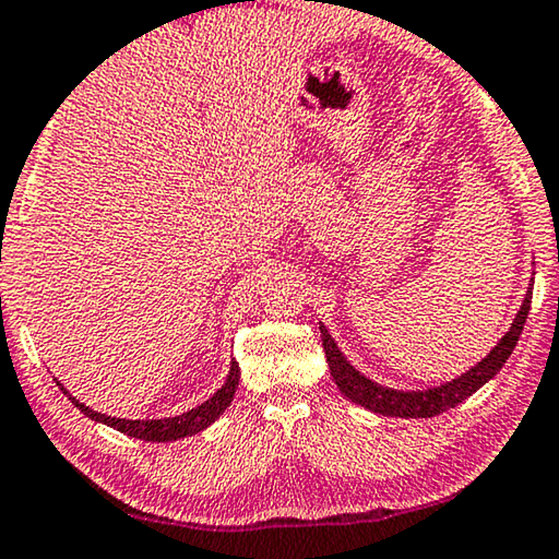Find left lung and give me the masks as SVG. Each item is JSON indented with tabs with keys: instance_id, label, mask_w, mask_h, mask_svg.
I'll return each instance as SVG.
<instances>
[{
	"instance_id": "obj_1",
	"label": "left lung",
	"mask_w": 559,
	"mask_h": 559,
	"mask_svg": "<svg viewBox=\"0 0 559 559\" xmlns=\"http://www.w3.org/2000/svg\"><path fill=\"white\" fill-rule=\"evenodd\" d=\"M530 299H533V287L527 289L523 299V307L515 314V322L510 324V332L502 336L498 346H492L486 359L478 361L459 379L441 383V386L426 389V391H396L389 386H381V383L366 379L361 371H356L354 366L346 361V356L340 352V346L332 340V334L326 332L324 324L322 329V344L326 354L329 371L336 381V386L344 393L346 399H352L354 404L373 411V414L381 416H393V418H433L443 414L448 408H455L463 404L465 399L473 396L483 383H488L496 373L502 369V364L508 361V356L515 349V344L523 334L525 319L530 312Z\"/></svg>"
}]
</instances>
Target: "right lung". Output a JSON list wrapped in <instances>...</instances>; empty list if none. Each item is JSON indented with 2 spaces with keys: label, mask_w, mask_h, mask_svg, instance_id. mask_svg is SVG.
I'll return each mask as SVG.
<instances>
[{
  "label": "right lung",
  "mask_w": 559,
  "mask_h": 559,
  "mask_svg": "<svg viewBox=\"0 0 559 559\" xmlns=\"http://www.w3.org/2000/svg\"><path fill=\"white\" fill-rule=\"evenodd\" d=\"M237 381H240V366L237 361L230 364V373H227V379L223 386H219L213 396H210L205 404H200L195 408L186 411V414L180 416H173V418H158V420H128V418H111L106 414H98V411L88 408L81 404L71 396V393L61 386V391L67 393L71 399V404L76 406L81 414H86L91 420H98V424H106L116 428V431H121L131 438H141V441H153V443H168V441H178V438H186V436H195L200 431H205L210 424H215L219 418V414L233 404V396H235V389H237Z\"/></svg>",
  "instance_id": "obj_1"
}]
</instances>
